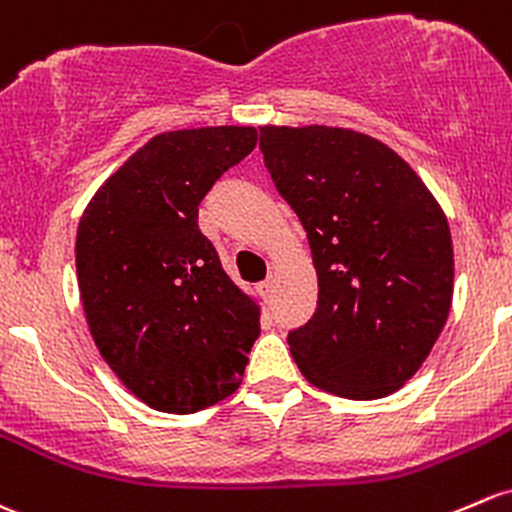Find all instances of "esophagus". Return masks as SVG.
I'll return each mask as SVG.
<instances>
[{
	"label": "esophagus",
	"mask_w": 512,
	"mask_h": 512,
	"mask_svg": "<svg viewBox=\"0 0 512 512\" xmlns=\"http://www.w3.org/2000/svg\"><path fill=\"white\" fill-rule=\"evenodd\" d=\"M260 289H262V294H265V297H267V299H270V297H272V292H274V274H270V277H267V279H265V282H262V284H260Z\"/></svg>",
	"instance_id": "1"
}]
</instances>
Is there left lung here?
<instances>
[{
    "instance_id": "left-lung-1",
    "label": "left lung",
    "mask_w": 512,
    "mask_h": 512,
    "mask_svg": "<svg viewBox=\"0 0 512 512\" xmlns=\"http://www.w3.org/2000/svg\"><path fill=\"white\" fill-rule=\"evenodd\" d=\"M274 186L299 215L319 304L289 331L311 385L378 400L422 368L451 309L446 215L405 159L341 127H260Z\"/></svg>"
}]
</instances>
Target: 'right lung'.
<instances>
[{
	"label": "right lung",
	"instance_id": "add662e5",
	"mask_svg": "<svg viewBox=\"0 0 512 512\" xmlns=\"http://www.w3.org/2000/svg\"><path fill=\"white\" fill-rule=\"evenodd\" d=\"M255 144V127L159 134L80 218L75 267L90 333L152 410H206L242 383L260 309L198 228V203Z\"/></svg>",
	"mask_w": 512,
	"mask_h": 512
}]
</instances>
